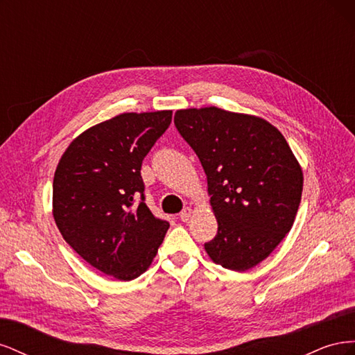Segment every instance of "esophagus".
Instances as JSON below:
<instances>
[{
	"instance_id": "obj_1",
	"label": "esophagus",
	"mask_w": 355,
	"mask_h": 355,
	"mask_svg": "<svg viewBox=\"0 0 355 355\" xmlns=\"http://www.w3.org/2000/svg\"><path fill=\"white\" fill-rule=\"evenodd\" d=\"M191 214H192V209L191 207H185L184 210L180 211V214H179V218H180V220L182 222H187V220H189V218H191Z\"/></svg>"
}]
</instances>
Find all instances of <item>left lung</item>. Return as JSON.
<instances>
[{
    "instance_id": "8db88e82",
    "label": "left lung",
    "mask_w": 355,
    "mask_h": 355,
    "mask_svg": "<svg viewBox=\"0 0 355 355\" xmlns=\"http://www.w3.org/2000/svg\"><path fill=\"white\" fill-rule=\"evenodd\" d=\"M175 125L207 176L218 234L204 244L210 259L232 271L261 263L292 230L304 173L282 132L256 115L179 110Z\"/></svg>"
}]
</instances>
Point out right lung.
I'll list each match as a JSON object with an SVG mask.
<instances>
[{
	"instance_id": "obj_1",
	"label": "right lung",
	"mask_w": 355,
	"mask_h": 355,
	"mask_svg": "<svg viewBox=\"0 0 355 355\" xmlns=\"http://www.w3.org/2000/svg\"><path fill=\"white\" fill-rule=\"evenodd\" d=\"M171 111L124 112L77 136L53 179V218L85 262L130 282L153 263L168 222L145 204L142 161Z\"/></svg>"
}]
</instances>
